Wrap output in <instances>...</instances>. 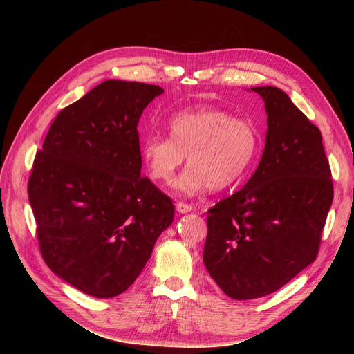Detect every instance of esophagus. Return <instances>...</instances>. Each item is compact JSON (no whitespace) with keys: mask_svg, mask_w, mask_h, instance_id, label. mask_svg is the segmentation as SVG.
<instances>
[{"mask_svg":"<svg viewBox=\"0 0 354 354\" xmlns=\"http://www.w3.org/2000/svg\"><path fill=\"white\" fill-rule=\"evenodd\" d=\"M194 209L192 205H189V203H185V202H176V211L179 214H187V212H191Z\"/></svg>","mask_w":354,"mask_h":354,"instance_id":"34e87169","label":"esophagus"}]
</instances>
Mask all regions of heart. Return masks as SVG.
<instances>
[{
	"label": "heart",
	"instance_id": "b5f03b06",
	"mask_svg": "<svg viewBox=\"0 0 354 354\" xmlns=\"http://www.w3.org/2000/svg\"><path fill=\"white\" fill-rule=\"evenodd\" d=\"M169 136L149 135L140 143V156L152 179L171 183L189 159L176 183L182 195L205 189H225L251 166L259 146V133L248 119L234 118L219 107L180 110L167 122Z\"/></svg>",
	"mask_w": 354,
	"mask_h": 354
}]
</instances>
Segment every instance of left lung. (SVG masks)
Instances as JSON below:
<instances>
[{"label":"left lung","instance_id":"8db88e82","mask_svg":"<svg viewBox=\"0 0 354 354\" xmlns=\"http://www.w3.org/2000/svg\"><path fill=\"white\" fill-rule=\"evenodd\" d=\"M264 100L261 160L243 189L208 211L203 264L234 300L268 295L319 254L333 202L322 133L281 88L252 87Z\"/></svg>","mask_w":354,"mask_h":354}]
</instances>
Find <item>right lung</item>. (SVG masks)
Listing matches in <instances>:
<instances>
[{
    "instance_id": "right-lung-1",
    "label": "right lung",
    "mask_w": 354,
    "mask_h": 354,
    "mask_svg": "<svg viewBox=\"0 0 354 354\" xmlns=\"http://www.w3.org/2000/svg\"><path fill=\"white\" fill-rule=\"evenodd\" d=\"M163 88L106 80L64 107L37 152L28 199L48 268L96 299L126 291L158 236L172 199L140 176L138 123Z\"/></svg>"
}]
</instances>
